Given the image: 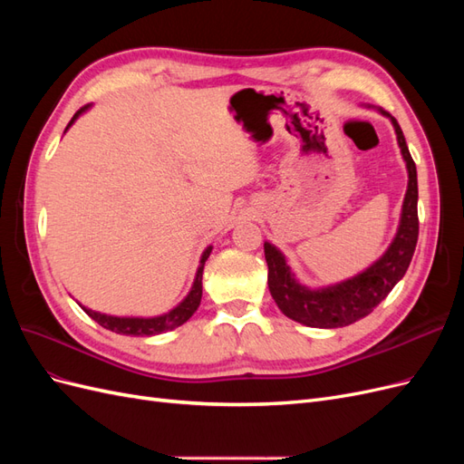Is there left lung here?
I'll use <instances>...</instances> for the list:
<instances>
[{"label":"left lung","mask_w":464,"mask_h":464,"mask_svg":"<svg viewBox=\"0 0 464 464\" xmlns=\"http://www.w3.org/2000/svg\"><path fill=\"white\" fill-rule=\"evenodd\" d=\"M382 114L391 118L392 128L397 131L399 147L402 159L409 168V189L404 195L402 215L399 232L395 240L389 246L382 259H377L370 269L348 278L341 285L310 290L294 280L290 266L285 261V256L265 242V259L269 266V290L286 317L302 323L307 327L319 329H334L346 327L362 317L373 312L379 302L387 298L399 280L404 276L406 269L412 261L416 242H418V179H416V164L406 147L404 135L397 120L389 111L382 110Z\"/></svg>","instance_id":"1"}]
</instances>
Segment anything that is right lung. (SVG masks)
Segmentation results:
<instances>
[{
	"instance_id": "right-lung-1",
	"label": "right lung",
	"mask_w": 464,
	"mask_h": 464,
	"mask_svg": "<svg viewBox=\"0 0 464 464\" xmlns=\"http://www.w3.org/2000/svg\"><path fill=\"white\" fill-rule=\"evenodd\" d=\"M89 108V104L82 106L81 110L75 111V116L72 118V121L67 123V128L72 125L82 111H85ZM65 128V130H67ZM210 249L213 247H207L203 251L201 256V265L198 269V275H195V283L191 286V292L186 296V300L181 302L179 305H176L172 312H168L164 315H159V317H149V319H143V317H114V315H106V314H98V312H92V310H87V307H82L85 310V314L89 317H92L98 325H102L104 329H110L114 333H120V334H135V336H150V334H159V333H164V331H172L179 325H184V323L195 314V310H198L199 304H201V294H203V266H205V261L210 254Z\"/></svg>"
}]
</instances>
